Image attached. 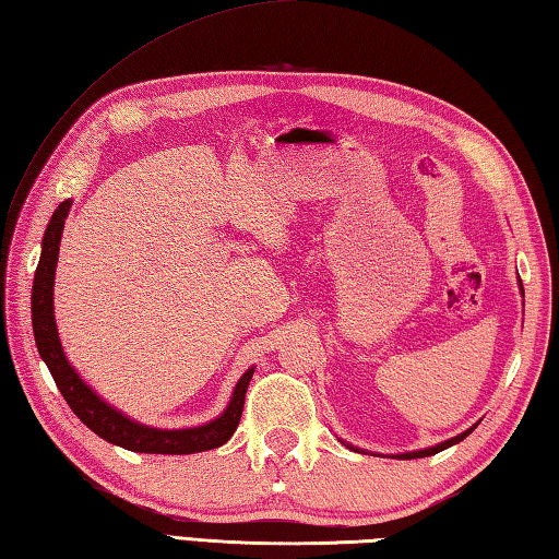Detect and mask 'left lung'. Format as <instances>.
<instances>
[{"label": "left lung", "mask_w": 559, "mask_h": 559, "mask_svg": "<svg viewBox=\"0 0 559 559\" xmlns=\"http://www.w3.org/2000/svg\"><path fill=\"white\" fill-rule=\"evenodd\" d=\"M475 431V426L469 431H465V433H461V436H455V439H451V441H443V443H439V445H433V448H426V451H414V453H404V455H400V457H404V461H409V457H426V455H436L439 451H445V448H451L453 443H457V441H463L465 436H469Z\"/></svg>", "instance_id": "1"}]
</instances>
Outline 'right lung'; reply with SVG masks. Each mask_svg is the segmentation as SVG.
<instances>
[{
	"instance_id": "obj_1",
	"label": "right lung",
	"mask_w": 559,
	"mask_h": 559,
	"mask_svg": "<svg viewBox=\"0 0 559 559\" xmlns=\"http://www.w3.org/2000/svg\"><path fill=\"white\" fill-rule=\"evenodd\" d=\"M72 201H62L58 211L52 213V221L48 223L46 237H43V251L36 269V278H33V293H31V310H33V336H36V346L40 358L46 360L55 385L62 392L64 402L70 409L80 417L90 429L102 436L104 441L116 443L126 451L135 453H162V455H183V453H201L213 451L229 441V436L237 431L239 417L245 409V395L249 388V380L254 376V368L239 378L237 388L233 392L227 409L223 417L205 426H195V429H179V431H162L150 429L138 421H130L118 409L108 407V404L96 397L94 392L84 385L82 378L74 373V368L68 364L62 354L58 326H55L52 314V278L55 266H58V251H60V237L64 227V217L70 213Z\"/></svg>"
}]
</instances>
